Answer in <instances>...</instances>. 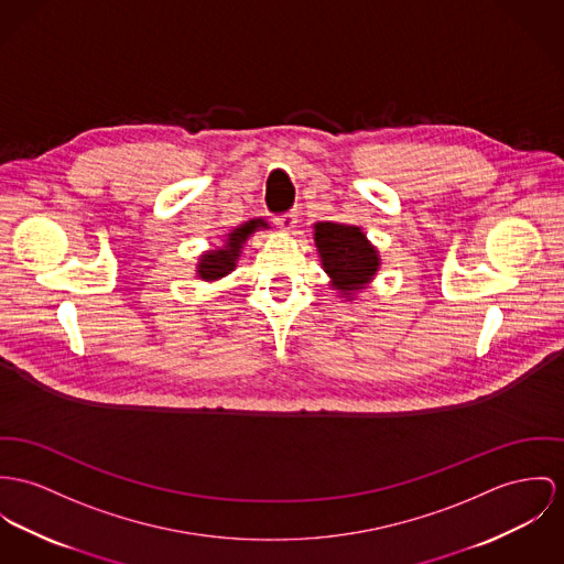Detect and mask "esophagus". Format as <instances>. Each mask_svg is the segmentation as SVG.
<instances>
[{"label":"esophagus","mask_w":564,"mask_h":564,"mask_svg":"<svg viewBox=\"0 0 564 564\" xmlns=\"http://www.w3.org/2000/svg\"><path fill=\"white\" fill-rule=\"evenodd\" d=\"M296 223H299V213H296V210H290V213H285V215H281V217L276 218V225H279L283 231H292V229L296 227Z\"/></svg>","instance_id":"34e87169"}]
</instances>
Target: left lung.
Segmentation results:
<instances>
[{"label":"left lung","mask_w":564,"mask_h":564,"mask_svg":"<svg viewBox=\"0 0 564 564\" xmlns=\"http://www.w3.org/2000/svg\"><path fill=\"white\" fill-rule=\"evenodd\" d=\"M313 240L330 288L339 299L354 301L371 285L380 270V251L358 225L319 220L313 225Z\"/></svg>","instance_id":"1"}]
</instances>
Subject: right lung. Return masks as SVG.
Instances as JSON below:
<instances>
[{"label": "right lung", "instance_id": "right-lung-1", "mask_svg": "<svg viewBox=\"0 0 564 564\" xmlns=\"http://www.w3.org/2000/svg\"><path fill=\"white\" fill-rule=\"evenodd\" d=\"M260 229H270L263 218H251V220H245L242 225L234 227L229 234L223 236L220 247L208 249L199 256V260L195 263V268H197L195 274L208 283L231 274L236 270V263L240 260V253H242L247 240Z\"/></svg>", "mask_w": 564, "mask_h": 564}]
</instances>
